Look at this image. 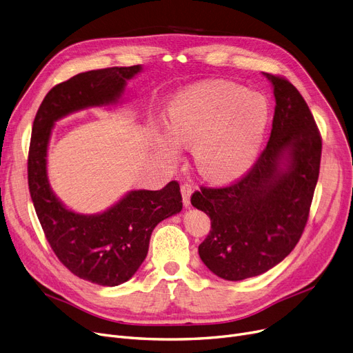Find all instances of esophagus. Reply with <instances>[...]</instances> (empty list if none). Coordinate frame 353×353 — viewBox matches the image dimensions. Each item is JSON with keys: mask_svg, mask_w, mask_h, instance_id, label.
<instances>
[{"mask_svg": "<svg viewBox=\"0 0 353 353\" xmlns=\"http://www.w3.org/2000/svg\"><path fill=\"white\" fill-rule=\"evenodd\" d=\"M180 190H181V197H183V205L186 206V208H189L190 206V197H192V193H193L192 184L183 183Z\"/></svg>", "mask_w": 353, "mask_h": 353, "instance_id": "34e87169", "label": "esophagus"}]
</instances>
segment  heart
Instances as JSON below:
<instances>
[{"label": "heart", "instance_id": "obj_1", "mask_svg": "<svg viewBox=\"0 0 353 353\" xmlns=\"http://www.w3.org/2000/svg\"><path fill=\"white\" fill-rule=\"evenodd\" d=\"M270 121L269 100L228 81L197 85L176 99L169 130L159 137L161 153L179 156V143L194 147L200 173L214 181L232 180L254 161Z\"/></svg>", "mask_w": 353, "mask_h": 353}]
</instances>
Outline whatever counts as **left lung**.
<instances>
[{"instance_id":"8db88e82","label":"left lung","mask_w":353,"mask_h":353,"mask_svg":"<svg viewBox=\"0 0 353 353\" xmlns=\"http://www.w3.org/2000/svg\"><path fill=\"white\" fill-rule=\"evenodd\" d=\"M276 99L272 133L250 170L223 188H200L192 205L210 217L200 259L226 281L259 276L298 245L316 188L322 137L289 80L263 72Z\"/></svg>"}]
</instances>
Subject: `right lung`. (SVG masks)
<instances>
[{"label": "right lung", "mask_w": 353, "mask_h": 353, "mask_svg": "<svg viewBox=\"0 0 353 353\" xmlns=\"http://www.w3.org/2000/svg\"><path fill=\"white\" fill-rule=\"evenodd\" d=\"M140 65L80 72L54 85L37 111L28 150V188L34 209L59 261L80 279L117 286L132 277L148 252L154 228L183 208L176 180L161 190H133L100 214L74 213L52 193L47 147L52 124L85 107L116 103Z\"/></svg>", "instance_id": "add662e5"}]
</instances>
